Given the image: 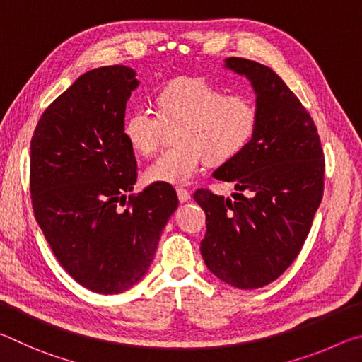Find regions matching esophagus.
<instances>
[{
  "label": "esophagus",
  "instance_id": "34e87169",
  "mask_svg": "<svg viewBox=\"0 0 362 362\" xmlns=\"http://www.w3.org/2000/svg\"><path fill=\"white\" fill-rule=\"evenodd\" d=\"M177 196H179L180 203H188L189 198H192V194L185 188H177Z\"/></svg>",
  "mask_w": 362,
  "mask_h": 362
}]
</instances>
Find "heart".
Here are the masks:
<instances>
[{"label":"heart","instance_id":"heart-1","mask_svg":"<svg viewBox=\"0 0 362 362\" xmlns=\"http://www.w3.org/2000/svg\"><path fill=\"white\" fill-rule=\"evenodd\" d=\"M173 148L148 168L151 183L187 185L206 161L228 163L247 148L259 126V113L246 95L225 94L198 78H180L158 94V112L139 107L126 116L124 136L140 155L155 153L164 127L175 126Z\"/></svg>","mask_w":362,"mask_h":362}]
</instances>
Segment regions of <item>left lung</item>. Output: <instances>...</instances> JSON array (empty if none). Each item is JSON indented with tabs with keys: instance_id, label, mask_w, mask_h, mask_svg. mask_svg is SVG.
Wrapping results in <instances>:
<instances>
[{
	"instance_id": "1",
	"label": "left lung",
	"mask_w": 362,
	"mask_h": 362,
	"mask_svg": "<svg viewBox=\"0 0 362 362\" xmlns=\"http://www.w3.org/2000/svg\"><path fill=\"white\" fill-rule=\"evenodd\" d=\"M223 66L246 76L259 126L252 142L212 175L231 182L235 199L198 189L206 212L201 255L220 281L259 289L296 260L321 204L324 155L316 126L297 95L272 69L241 57Z\"/></svg>"
}]
</instances>
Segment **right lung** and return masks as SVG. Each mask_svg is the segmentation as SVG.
<instances>
[{
    "mask_svg": "<svg viewBox=\"0 0 362 362\" xmlns=\"http://www.w3.org/2000/svg\"><path fill=\"white\" fill-rule=\"evenodd\" d=\"M136 75L124 65L84 73L46 108L30 145V193L42 235L76 283L105 296L144 279L179 206L166 183L126 201L137 180L124 136Z\"/></svg>",
    "mask_w": 362,
    "mask_h": 362,
    "instance_id": "1",
    "label": "right lung"
}]
</instances>
